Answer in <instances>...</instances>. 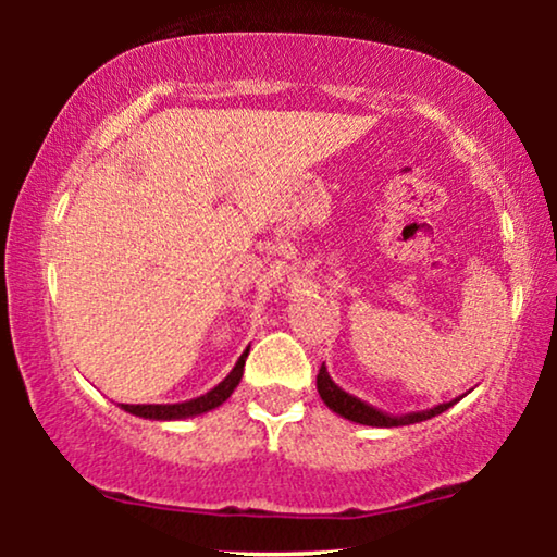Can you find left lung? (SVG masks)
Wrapping results in <instances>:
<instances>
[{
    "mask_svg": "<svg viewBox=\"0 0 557 557\" xmlns=\"http://www.w3.org/2000/svg\"><path fill=\"white\" fill-rule=\"evenodd\" d=\"M317 391H319V395H322V400L326 403V406L334 410V413H339L342 418H347V421H355L362 425H377V429H393V425H410L418 421H429V418L444 413L446 408H451L456 403V400L441 403V406L431 408V410H418V413H406V416L383 413V410L372 408L370 403H364L360 398H355V395L342 391V387L330 377V372H326L324 364L319 368Z\"/></svg>",
    "mask_w": 557,
    "mask_h": 557,
    "instance_id": "obj_1",
    "label": "left lung"
}]
</instances>
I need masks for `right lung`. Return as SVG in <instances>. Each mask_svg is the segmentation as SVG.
<instances>
[{
	"label": "right lung",
	"instance_id": "right-lung-1",
	"mask_svg": "<svg viewBox=\"0 0 557 557\" xmlns=\"http://www.w3.org/2000/svg\"><path fill=\"white\" fill-rule=\"evenodd\" d=\"M248 349L240 355V360L235 362V368L231 370V375H227L218 387H212L210 393L200 395V398L187 400V403H174V406H126V403H121V408L128 410V413H134V416L151 418V421H177V418H189V416L208 413V410L223 406V403L231 398V393L235 391V387H238L240 377H243V368H246Z\"/></svg>",
	"mask_w": 557,
	"mask_h": 557
}]
</instances>
